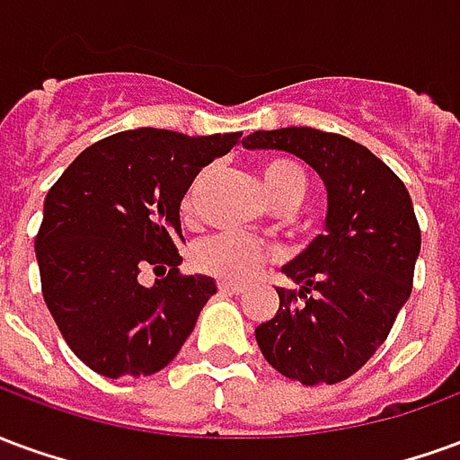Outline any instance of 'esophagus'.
I'll list each match as a JSON object with an SVG mask.
<instances>
[{"label":"esophagus","instance_id":"1","mask_svg":"<svg viewBox=\"0 0 460 460\" xmlns=\"http://www.w3.org/2000/svg\"><path fill=\"white\" fill-rule=\"evenodd\" d=\"M219 290L221 293H226V296H239V293H243L246 288H243L241 283H226V280H221Z\"/></svg>","mask_w":460,"mask_h":460}]
</instances>
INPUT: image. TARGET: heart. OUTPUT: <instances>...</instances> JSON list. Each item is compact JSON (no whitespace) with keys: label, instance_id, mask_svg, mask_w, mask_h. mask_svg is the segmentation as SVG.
I'll use <instances>...</instances> for the list:
<instances>
[{"label":"heart","instance_id":"1","mask_svg":"<svg viewBox=\"0 0 460 460\" xmlns=\"http://www.w3.org/2000/svg\"><path fill=\"white\" fill-rule=\"evenodd\" d=\"M204 180H207V174H199L191 181V187L181 199L184 214H191L197 207V197H199ZM261 181L273 204L300 201L305 194V174L296 162L286 160V157H273V160L263 162ZM269 256L270 253L266 246H261L259 241L249 239V236H239V234H214V236L201 239L191 251V261L201 273H209V276L224 280H236V283L253 279L261 266L269 261Z\"/></svg>","mask_w":460,"mask_h":460}]
</instances>
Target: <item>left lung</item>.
<instances>
[{"instance_id":"8db88e82","label":"left lung","mask_w":460,"mask_h":460,"mask_svg":"<svg viewBox=\"0 0 460 460\" xmlns=\"http://www.w3.org/2000/svg\"><path fill=\"white\" fill-rule=\"evenodd\" d=\"M241 145L296 155L328 191L325 234L283 266L298 290L276 288L279 310L256 328V342L300 385L342 382L375 355L411 296L421 251L411 197L365 145L335 132L259 130Z\"/></svg>"}]
</instances>
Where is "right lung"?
Listing matches in <instances>:
<instances>
[{
  "mask_svg": "<svg viewBox=\"0 0 460 460\" xmlns=\"http://www.w3.org/2000/svg\"><path fill=\"white\" fill-rule=\"evenodd\" d=\"M239 137L115 132L85 147L49 190L36 236L41 290L68 347L93 372L150 376L191 335L217 283L180 276V207L201 167ZM147 265L171 273L147 289L137 279Z\"/></svg>",
  "mask_w": 460,
  "mask_h": 460,
  "instance_id": "1",
  "label": "right lung"
}]
</instances>
